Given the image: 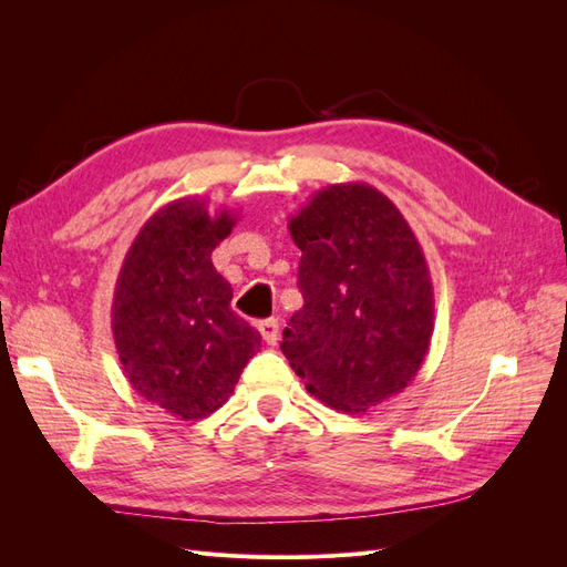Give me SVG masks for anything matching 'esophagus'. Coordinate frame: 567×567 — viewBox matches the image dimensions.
<instances>
[{
  "mask_svg": "<svg viewBox=\"0 0 567 567\" xmlns=\"http://www.w3.org/2000/svg\"><path fill=\"white\" fill-rule=\"evenodd\" d=\"M260 333H262L267 346H277V340H279V319L271 317V319L260 321Z\"/></svg>",
  "mask_w": 567,
  "mask_h": 567,
  "instance_id": "obj_1",
  "label": "esophagus"
}]
</instances>
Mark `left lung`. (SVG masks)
<instances>
[{"label":"left lung","instance_id":"1","mask_svg":"<svg viewBox=\"0 0 567 567\" xmlns=\"http://www.w3.org/2000/svg\"><path fill=\"white\" fill-rule=\"evenodd\" d=\"M302 250V310L281 350L323 404L359 414L402 392L431 348L433 281L421 244L385 194L331 184L288 219Z\"/></svg>","mask_w":567,"mask_h":567}]
</instances>
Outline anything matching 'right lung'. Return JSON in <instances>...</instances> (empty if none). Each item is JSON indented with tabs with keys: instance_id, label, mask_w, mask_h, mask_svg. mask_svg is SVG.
<instances>
[{
	"instance_id": "1",
	"label": "right lung",
	"mask_w": 567,
	"mask_h": 567,
	"mask_svg": "<svg viewBox=\"0 0 567 567\" xmlns=\"http://www.w3.org/2000/svg\"><path fill=\"white\" fill-rule=\"evenodd\" d=\"M236 215L177 198L153 213L132 241L113 296V338L125 379L144 400L184 421L225 404L260 333L231 312V284L213 250Z\"/></svg>"
}]
</instances>
